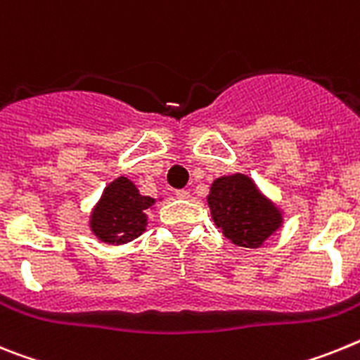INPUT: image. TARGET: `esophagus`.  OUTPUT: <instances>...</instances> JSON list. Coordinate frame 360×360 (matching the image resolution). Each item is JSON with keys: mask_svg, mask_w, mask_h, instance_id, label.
Masks as SVG:
<instances>
[{"mask_svg": "<svg viewBox=\"0 0 360 360\" xmlns=\"http://www.w3.org/2000/svg\"><path fill=\"white\" fill-rule=\"evenodd\" d=\"M176 198L177 199H188L190 198V192H188V190H177Z\"/></svg>", "mask_w": 360, "mask_h": 360, "instance_id": "obj_1", "label": "esophagus"}]
</instances>
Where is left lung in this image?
Segmentation results:
<instances>
[{"instance_id":"left-lung-1","label":"left lung","mask_w":360,"mask_h":360,"mask_svg":"<svg viewBox=\"0 0 360 360\" xmlns=\"http://www.w3.org/2000/svg\"><path fill=\"white\" fill-rule=\"evenodd\" d=\"M208 206L224 237L245 248L261 246L283 224V214L243 174L215 179L208 193Z\"/></svg>"}]
</instances>
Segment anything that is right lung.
<instances>
[{
	"label": "right lung",
	"instance_id": "add662e5",
	"mask_svg": "<svg viewBox=\"0 0 360 360\" xmlns=\"http://www.w3.org/2000/svg\"><path fill=\"white\" fill-rule=\"evenodd\" d=\"M154 199L141 195L127 177H117L103 192L90 215V230L108 245H124L141 236L146 228V214Z\"/></svg>",
	"mask_w": 360,
	"mask_h": 360
}]
</instances>
